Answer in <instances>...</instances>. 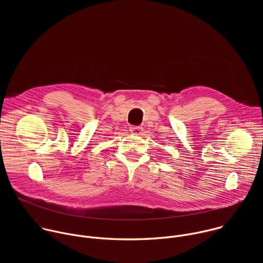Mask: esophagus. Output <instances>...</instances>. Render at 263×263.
<instances>
[{"instance_id": "obj_1", "label": "esophagus", "mask_w": 263, "mask_h": 263, "mask_svg": "<svg viewBox=\"0 0 263 263\" xmlns=\"http://www.w3.org/2000/svg\"><path fill=\"white\" fill-rule=\"evenodd\" d=\"M130 131L132 134H135V135H139L142 131V128L140 126H132L130 128Z\"/></svg>"}]
</instances>
